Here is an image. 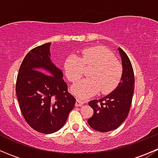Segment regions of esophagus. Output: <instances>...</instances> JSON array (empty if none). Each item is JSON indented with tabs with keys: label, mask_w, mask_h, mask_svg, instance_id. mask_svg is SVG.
<instances>
[{
	"label": "esophagus",
	"mask_w": 158,
	"mask_h": 158,
	"mask_svg": "<svg viewBox=\"0 0 158 158\" xmlns=\"http://www.w3.org/2000/svg\"><path fill=\"white\" fill-rule=\"evenodd\" d=\"M82 104H83V102H82L79 98H77V99H76V106H77V107H79V106H82Z\"/></svg>",
	"instance_id": "esophagus-1"
}]
</instances>
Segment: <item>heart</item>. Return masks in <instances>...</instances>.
Here are the masks:
<instances>
[{
  "label": "heart",
  "instance_id": "1",
  "mask_svg": "<svg viewBox=\"0 0 158 158\" xmlns=\"http://www.w3.org/2000/svg\"><path fill=\"white\" fill-rule=\"evenodd\" d=\"M64 71L70 82H76L84 75V67L93 66L91 78L82 79L72 88L74 94L86 98L102 89L104 94L117 88L122 80L123 68L109 49L102 46L89 47L81 51V57L70 54L64 61Z\"/></svg>",
  "mask_w": 158,
  "mask_h": 158
}]
</instances>
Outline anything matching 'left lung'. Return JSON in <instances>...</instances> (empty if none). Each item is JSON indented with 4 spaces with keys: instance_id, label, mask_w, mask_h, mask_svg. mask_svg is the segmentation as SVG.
Masks as SVG:
<instances>
[{
    "instance_id": "obj_1",
    "label": "left lung",
    "mask_w": 158,
    "mask_h": 158,
    "mask_svg": "<svg viewBox=\"0 0 158 158\" xmlns=\"http://www.w3.org/2000/svg\"><path fill=\"white\" fill-rule=\"evenodd\" d=\"M123 75L122 81L112 92L100 99L92 100L89 106L93 115L88 119L94 130L107 132L120 126L128 117L135 89V76L131 63L127 54L119 47Z\"/></svg>"
}]
</instances>
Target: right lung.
<instances>
[{
    "mask_svg": "<svg viewBox=\"0 0 158 158\" xmlns=\"http://www.w3.org/2000/svg\"><path fill=\"white\" fill-rule=\"evenodd\" d=\"M50 45L44 44L27 54L16 82V93L25 121L44 134L53 133L63 127L76 103L63 79V72L51 61Z\"/></svg>",
    "mask_w": 158,
    "mask_h": 158,
    "instance_id": "add662e5",
    "label": "right lung"
}]
</instances>
